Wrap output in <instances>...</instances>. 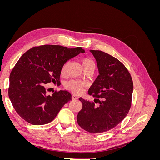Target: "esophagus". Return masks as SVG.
<instances>
[{"mask_svg":"<svg viewBox=\"0 0 160 160\" xmlns=\"http://www.w3.org/2000/svg\"><path fill=\"white\" fill-rule=\"evenodd\" d=\"M79 99V97L77 96V95H75V94H72V100H77V99Z\"/></svg>","mask_w":160,"mask_h":160,"instance_id":"1","label":"esophagus"}]
</instances>
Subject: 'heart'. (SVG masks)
<instances>
[{
    "label": "heart",
    "instance_id": "b5f03b06",
    "mask_svg": "<svg viewBox=\"0 0 160 160\" xmlns=\"http://www.w3.org/2000/svg\"><path fill=\"white\" fill-rule=\"evenodd\" d=\"M67 65H68V62H66L63 65V67H62L61 70L62 73H65V72ZM82 66H83L84 69L86 68H88V67H93L95 69V67L94 61L91 59L90 58H85V59L82 60ZM65 88L69 91H72L75 93H81L83 89V83L78 81L72 80L68 81L65 84Z\"/></svg>",
    "mask_w": 160,
    "mask_h": 160
}]
</instances>
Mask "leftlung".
Segmentation results:
<instances>
[{
	"instance_id": "8db88e82",
	"label": "left lung",
	"mask_w": 160,
	"mask_h": 160,
	"mask_svg": "<svg viewBox=\"0 0 160 160\" xmlns=\"http://www.w3.org/2000/svg\"><path fill=\"white\" fill-rule=\"evenodd\" d=\"M99 75L88 91L98 103L79 98L83 108L77 115L79 126L91 133L108 132L126 117L132 105L133 83L126 67L114 57L91 50Z\"/></svg>"
}]
</instances>
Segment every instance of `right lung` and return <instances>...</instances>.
Wrapping results in <instances>:
<instances>
[{"label":"right lung","mask_w":160,"mask_h":160,"mask_svg":"<svg viewBox=\"0 0 160 160\" xmlns=\"http://www.w3.org/2000/svg\"><path fill=\"white\" fill-rule=\"evenodd\" d=\"M80 52H85L81 47L45 45L33 47L21 57L11 72L8 96L24 120L36 125L47 124L72 99L65 90L47 95L46 84L59 83L62 67Z\"/></svg>","instance_id":"obj_1"}]
</instances>
